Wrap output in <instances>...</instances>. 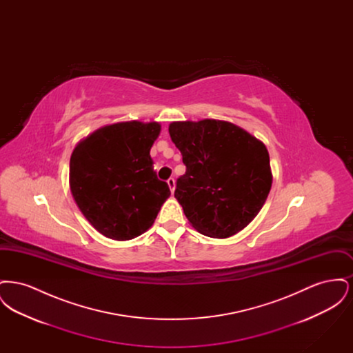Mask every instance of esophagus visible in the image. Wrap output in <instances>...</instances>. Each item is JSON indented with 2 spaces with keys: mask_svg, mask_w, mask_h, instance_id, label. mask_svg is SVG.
I'll list each match as a JSON object with an SVG mask.
<instances>
[{
  "mask_svg": "<svg viewBox=\"0 0 353 353\" xmlns=\"http://www.w3.org/2000/svg\"><path fill=\"white\" fill-rule=\"evenodd\" d=\"M167 183H168V186L169 189H170V192L173 193V192H174V188H176V183H174V179H173V177H170V179H168V181H167Z\"/></svg>",
  "mask_w": 353,
  "mask_h": 353,
  "instance_id": "1",
  "label": "esophagus"
}]
</instances>
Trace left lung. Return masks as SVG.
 Returning <instances> with one entry per match:
<instances>
[{"label":"left lung","instance_id":"left-lung-1","mask_svg":"<svg viewBox=\"0 0 353 353\" xmlns=\"http://www.w3.org/2000/svg\"><path fill=\"white\" fill-rule=\"evenodd\" d=\"M169 134L186 167L174 197L190 225L212 238L246 228L272 184L266 145L233 123L214 119L173 121Z\"/></svg>","mask_w":353,"mask_h":353}]
</instances>
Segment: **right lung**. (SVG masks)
I'll return each instance as SVG.
<instances>
[{
	"label": "right lung",
	"instance_id": "right-lung-1",
	"mask_svg": "<svg viewBox=\"0 0 353 353\" xmlns=\"http://www.w3.org/2000/svg\"><path fill=\"white\" fill-rule=\"evenodd\" d=\"M161 125L123 121L101 127L77 144L70 189L85 219L101 234L128 241L147 232L170 196L153 170L152 145Z\"/></svg>",
	"mask_w": 353,
	"mask_h": 353
}]
</instances>
